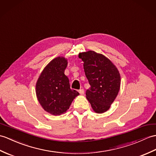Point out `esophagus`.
<instances>
[{
    "instance_id": "esophagus-1",
    "label": "esophagus",
    "mask_w": 156,
    "mask_h": 156,
    "mask_svg": "<svg viewBox=\"0 0 156 156\" xmlns=\"http://www.w3.org/2000/svg\"><path fill=\"white\" fill-rule=\"evenodd\" d=\"M78 92L81 95H83L84 94V89H80V90H79Z\"/></svg>"
}]
</instances>
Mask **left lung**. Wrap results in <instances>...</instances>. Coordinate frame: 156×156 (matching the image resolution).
<instances>
[{
    "label": "left lung",
    "instance_id": "8db88e82",
    "mask_svg": "<svg viewBox=\"0 0 156 156\" xmlns=\"http://www.w3.org/2000/svg\"><path fill=\"white\" fill-rule=\"evenodd\" d=\"M90 88L86 98L93 110L102 114L109 110L120 88V75L115 65L103 54L92 50L80 53Z\"/></svg>",
    "mask_w": 156,
    "mask_h": 156
}]
</instances>
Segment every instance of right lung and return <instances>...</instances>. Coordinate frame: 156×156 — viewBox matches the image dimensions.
<instances>
[{
	"instance_id": "1",
	"label": "right lung",
	"mask_w": 156,
	"mask_h": 156,
	"mask_svg": "<svg viewBox=\"0 0 156 156\" xmlns=\"http://www.w3.org/2000/svg\"><path fill=\"white\" fill-rule=\"evenodd\" d=\"M67 64L68 61L64 57L53 59L42 70L36 84L39 103L52 115L65 113L79 95L77 91L70 89L69 80L64 74Z\"/></svg>"
}]
</instances>
